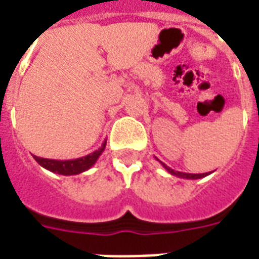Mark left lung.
<instances>
[{
  "instance_id": "1",
  "label": "left lung",
  "mask_w": 259,
  "mask_h": 259,
  "mask_svg": "<svg viewBox=\"0 0 259 259\" xmlns=\"http://www.w3.org/2000/svg\"><path fill=\"white\" fill-rule=\"evenodd\" d=\"M156 160H159V159H156ZM159 163L162 164V166H163V167L167 170L168 173L171 174V176H176V177H180V178H187V180H198V178H203V177H206V176H208L207 173L191 174V173H183V171H176V170H173L171 167L166 166V164H164L163 162H160V160H159Z\"/></svg>"
}]
</instances>
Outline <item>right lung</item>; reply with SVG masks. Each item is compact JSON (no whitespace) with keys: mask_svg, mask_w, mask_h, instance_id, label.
<instances>
[{"mask_svg":"<svg viewBox=\"0 0 259 259\" xmlns=\"http://www.w3.org/2000/svg\"><path fill=\"white\" fill-rule=\"evenodd\" d=\"M107 141L103 143L100 148L92 152V154L82 156L78 159H70V160H56V159H47V158H38L34 156L38 163L41 164L42 167L47 168L52 173L61 174V176H75V174L83 173L88 168H91L93 164L97 162V159L100 158L103 151L105 148Z\"/></svg>","mask_w":259,"mask_h":259,"instance_id":"1","label":"right lung"}]
</instances>
